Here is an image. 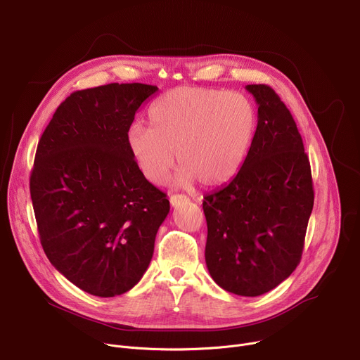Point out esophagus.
<instances>
[{"mask_svg":"<svg viewBox=\"0 0 360 360\" xmlns=\"http://www.w3.org/2000/svg\"><path fill=\"white\" fill-rule=\"evenodd\" d=\"M188 198H186V195H179V194H174V195H171V204H172V207H178L181 202H184V201H186Z\"/></svg>","mask_w":360,"mask_h":360,"instance_id":"1","label":"esophagus"}]
</instances>
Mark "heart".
Wrapping results in <instances>:
<instances>
[{
	"label": "heart",
	"mask_w": 360,
	"mask_h": 360,
	"mask_svg": "<svg viewBox=\"0 0 360 360\" xmlns=\"http://www.w3.org/2000/svg\"><path fill=\"white\" fill-rule=\"evenodd\" d=\"M150 127L134 123L127 146L137 169L152 184L182 166L175 182L215 186L245 163L257 129L253 103L240 94L182 86L167 92L149 111Z\"/></svg>",
	"instance_id": "b5f03b06"
}]
</instances>
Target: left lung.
<instances>
[{"label": "left lung", "mask_w": 360, "mask_h": 360, "mask_svg": "<svg viewBox=\"0 0 360 360\" xmlns=\"http://www.w3.org/2000/svg\"><path fill=\"white\" fill-rule=\"evenodd\" d=\"M246 89L257 104V129L240 171L204 197L205 263L223 290L257 297L298 266L314 189L290 110L268 85Z\"/></svg>", "instance_id": "obj_1"}]
</instances>
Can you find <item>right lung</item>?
<instances>
[{
	"instance_id": "add662e5",
	"label": "right lung",
	"mask_w": 360,
	"mask_h": 360,
	"mask_svg": "<svg viewBox=\"0 0 360 360\" xmlns=\"http://www.w3.org/2000/svg\"><path fill=\"white\" fill-rule=\"evenodd\" d=\"M158 89L108 84L75 91L39 140L30 195L43 250L95 297L122 295L141 279L171 208L127 146L139 107Z\"/></svg>"
}]
</instances>
